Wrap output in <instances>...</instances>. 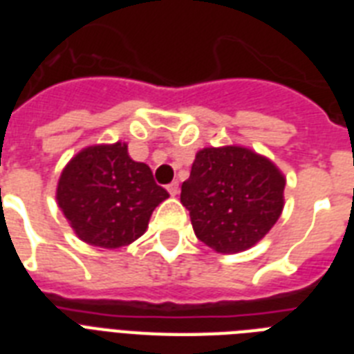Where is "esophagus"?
Instances as JSON below:
<instances>
[{"mask_svg":"<svg viewBox=\"0 0 354 354\" xmlns=\"http://www.w3.org/2000/svg\"><path fill=\"white\" fill-rule=\"evenodd\" d=\"M167 191H169V194H171V196H176V194L180 193V183L178 182L169 183V185H167Z\"/></svg>","mask_w":354,"mask_h":354,"instance_id":"esophagus-1","label":"esophagus"}]
</instances>
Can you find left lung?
<instances>
[{
    "label": "left lung",
    "mask_w": 354,
    "mask_h": 354,
    "mask_svg": "<svg viewBox=\"0 0 354 354\" xmlns=\"http://www.w3.org/2000/svg\"><path fill=\"white\" fill-rule=\"evenodd\" d=\"M285 183L279 167L255 150L205 147L194 156L180 200L205 246L239 253L255 246L279 221Z\"/></svg>",
    "instance_id": "1"
}]
</instances>
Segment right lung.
I'll list each match as a JSON object with an SVG mask.
<instances>
[{
  "mask_svg": "<svg viewBox=\"0 0 354 354\" xmlns=\"http://www.w3.org/2000/svg\"><path fill=\"white\" fill-rule=\"evenodd\" d=\"M165 198L169 193L154 182L150 167L133 161L124 141L77 152L57 185V204L75 235L106 250L138 241Z\"/></svg>",
  "mask_w": 354,
  "mask_h": 354,
  "instance_id": "right-lung-1",
  "label": "right lung"
}]
</instances>
